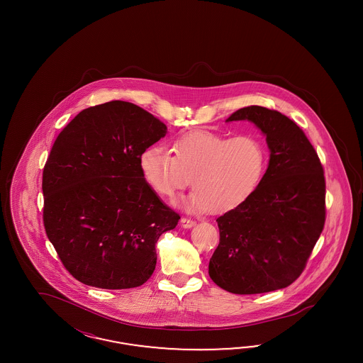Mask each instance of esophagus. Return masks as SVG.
<instances>
[{
  "instance_id": "1",
  "label": "esophagus",
  "mask_w": 363,
  "mask_h": 363,
  "mask_svg": "<svg viewBox=\"0 0 363 363\" xmlns=\"http://www.w3.org/2000/svg\"><path fill=\"white\" fill-rule=\"evenodd\" d=\"M181 226L184 229H191L193 226H196V220H189V218H181Z\"/></svg>"
}]
</instances>
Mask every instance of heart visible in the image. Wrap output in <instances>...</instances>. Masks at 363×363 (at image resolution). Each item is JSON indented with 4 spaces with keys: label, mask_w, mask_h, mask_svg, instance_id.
Segmentation results:
<instances>
[{
    "label": "heart",
    "mask_w": 363,
    "mask_h": 363,
    "mask_svg": "<svg viewBox=\"0 0 363 363\" xmlns=\"http://www.w3.org/2000/svg\"><path fill=\"white\" fill-rule=\"evenodd\" d=\"M173 154L150 146L140 157L143 179L160 197L170 198L190 184L194 190L181 205L190 211L225 213L252 197L264 178L267 153L250 134L229 138L197 130L177 138Z\"/></svg>",
    "instance_id": "obj_1"
}]
</instances>
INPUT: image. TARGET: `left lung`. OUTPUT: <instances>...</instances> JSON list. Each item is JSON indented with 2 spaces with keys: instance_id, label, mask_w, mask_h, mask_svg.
Returning a JSON list of instances; mask_svg holds the SVG:
<instances>
[{
  "instance_id": "8db88e82",
  "label": "left lung",
  "mask_w": 363,
  "mask_h": 363,
  "mask_svg": "<svg viewBox=\"0 0 363 363\" xmlns=\"http://www.w3.org/2000/svg\"><path fill=\"white\" fill-rule=\"evenodd\" d=\"M243 120L266 135L270 160L252 197L217 218L220 245L209 275L229 293L261 294L291 285L303 272L325 226L326 184L296 122L262 106L237 110L226 122Z\"/></svg>"
}]
</instances>
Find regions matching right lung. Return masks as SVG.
I'll use <instances>...</instances> for the list:
<instances>
[{"mask_svg": "<svg viewBox=\"0 0 363 363\" xmlns=\"http://www.w3.org/2000/svg\"><path fill=\"white\" fill-rule=\"evenodd\" d=\"M166 133L149 111L110 101L58 134L43 173L45 231L79 282L118 290L153 274L155 243L181 217L146 184L140 157Z\"/></svg>", "mask_w": 363, "mask_h": 363, "instance_id": "add662e5", "label": "right lung"}]
</instances>
